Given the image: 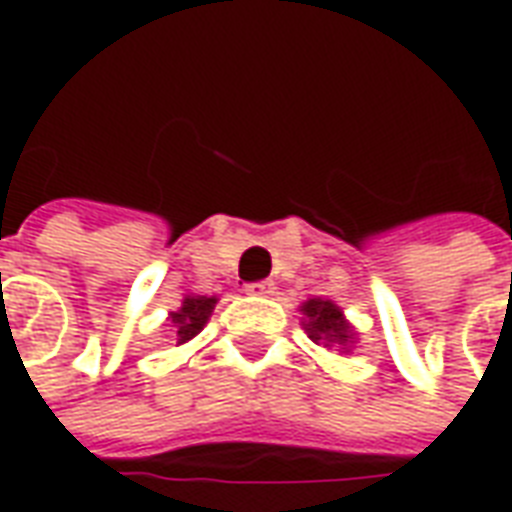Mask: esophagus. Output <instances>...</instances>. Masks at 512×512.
<instances>
[{"instance_id": "1", "label": "esophagus", "mask_w": 512, "mask_h": 512, "mask_svg": "<svg viewBox=\"0 0 512 512\" xmlns=\"http://www.w3.org/2000/svg\"><path fill=\"white\" fill-rule=\"evenodd\" d=\"M246 293H249V296H271V293H274V282H271V279L249 282V285H246Z\"/></svg>"}]
</instances>
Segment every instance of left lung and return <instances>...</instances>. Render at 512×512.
Listing matches in <instances>:
<instances>
[{
  "label": "left lung",
  "instance_id": "left-lung-1",
  "mask_svg": "<svg viewBox=\"0 0 512 512\" xmlns=\"http://www.w3.org/2000/svg\"><path fill=\"white\" fill-rule=\"evenodd\" d=\"M304 312V329L310 334L312 343L337 345L348 351L354 343V329L343 318V310L329 299H310L301 304Z\"/></svg>",
  "mask_w": 512,
  "mask_h": 512
}]
</instances>
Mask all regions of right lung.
I'll list each match as a JSON object with an SVG mask.
<instances>
[{
    "instance_id": "add662e5",
    "label": "right lung",
    "mask_w": 512,
    "mask_h": 512,
    "mask_svg": "<svg viewBox=\"0 0 512 512\" xmlns=\"http://www.w3.org/2000/svg\"><path fill=\"white\" fill-rule=\"evenodd\" d=\"M216 307V296H186L178 312H169V321L175 326L178 343H189L191 337L202 332V326L211 318Z\"/></svg>"
}]
</instances>
